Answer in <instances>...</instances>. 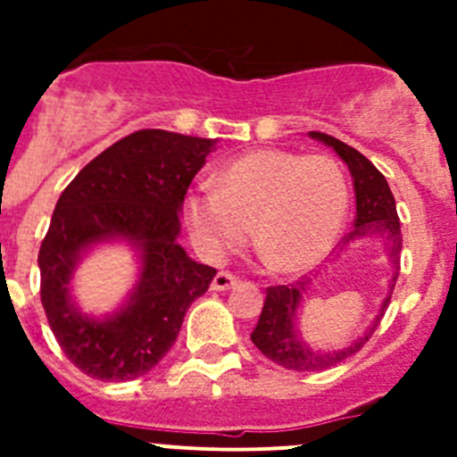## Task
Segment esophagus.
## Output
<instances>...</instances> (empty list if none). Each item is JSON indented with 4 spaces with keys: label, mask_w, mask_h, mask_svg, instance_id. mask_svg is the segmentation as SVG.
Returning <instances> with one entry per match:
<instances>
[{
    "label": "esophagus",
    "mask_w": 457,
    "mask_h": 457,
    "mask_svg": "<svg viewBox=\"0 0 457 457\" xmlns=\"http://www.w3.org/2000/svg\"><path fill=\"white\" fill-rule=\"evenodd\" d=\"M237 284V277L231 272H217L212 278V290H228Z\"/></svg>",
    "instance_id": "34e87169"
}]
</instances>
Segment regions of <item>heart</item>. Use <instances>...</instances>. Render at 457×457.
Here are the masks:
<instances>
[{
  "instance_id": "b5f03b06",
  "label": "heart",
  "mask_w": 457,
  "mask_h": 457,
  "mask_svg": "<svg viewBox=\"0 0 457 457\" xmlns=\"http://www.w3.org/2000/svg\"><path fill=\"white\" fill-rule=\"evenodd\" d=\"M350 189L332 155L256 148L217 173V189L185 196L183 220L194 249L220 261L253 240L277 272L300 274L332 252L348 217Z\"/></svg>"
}]
</instances>
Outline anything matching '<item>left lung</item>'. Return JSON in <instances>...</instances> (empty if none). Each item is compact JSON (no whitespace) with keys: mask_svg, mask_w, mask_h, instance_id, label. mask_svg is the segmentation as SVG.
<instances>
[{"mask_svg":"<svg viewBox=\"0 0 457 457\" xmlns=\"http://www.w3.org/2000/svg\"><path fill=\"white\" fill-rule=\"evenodd\" d=\"M309 135L313 139L327 144V146H332L343 162L348 164L350 173H353L354 199H357V220H354V228L343 237V242L357 240V237H364L369 233H385L386 240H389L391 261L398 265V256H401L403 247L401 220H398V212H395V199L394 194H391L389 185H386L385 176L373 167L369 157L361 155L357 148L338 141L337 137L325 135V132H309ZM395 278H398V272L391 277V290L395 286ZM306 286H309V281H297L295 286H270L263 311H261V318H258V325L252 332V341L265 357L272 359L274 364L284 366V369L325 370L329 366L341 364L343 359L353 357L373 337L379 320L385 316L391 293L382 302V309H379L373 325L357 341L350 343L348 348L320 353V350H311L302 341V334L295 327V316H297V309H300L302 295L306 293Z\"/></svg>","mask_w":457,"mask_h":457,"instance_id":"8db88e82","label":"left lung"}]
</instances>
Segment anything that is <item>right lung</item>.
<instances>
[{
    "label": "right lung",
    "instance_id": "1",
    "mask_svg": "<svg viewBox=\"0 0 457 457\" xmlns=\"http://www.w3.org/2000/svg\"><path fill=\"white\" fill-rule=\"evenodd\" d=\"M212 146L215 139L137 130L93 157L56 201L38 252L40 302L63 354L88 378L148 373L210 288L217 270L192 261L176 237L185 194ZM116 237L142 253V274L129 304L96 321L70 302V277L88 246Z\"/></svg>",
    "mask_w": 457,
    "mask_h": 457
}]
</instances>
